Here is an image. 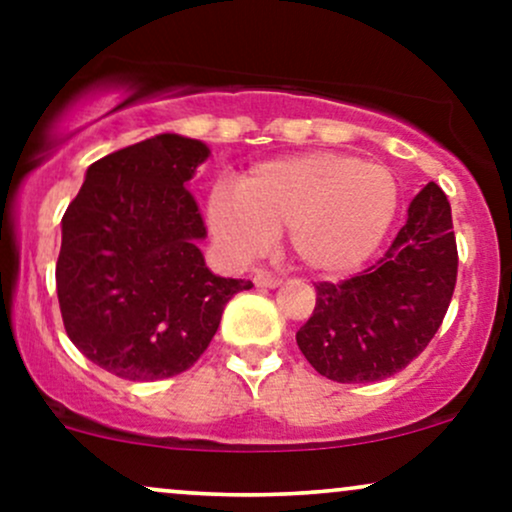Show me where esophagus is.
Wrapping results in <instances>:
<instances>
[{"label": "esophagus", "mask_w": 512, "mask_h": 512, "mask_svg": "<svg viewBox=\"0 0 512 512\" xmlns=\"http://www.w3.org/2000/svg\"><path fill=\"white\" fill-rule=\"evenodd\" d=\"M281 284V279L272 272H257L255 274V286H260V289H276V286Z\"/></svg>", "instance_id": "1"}]
</instances>
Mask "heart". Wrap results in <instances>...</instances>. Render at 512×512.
I'll return each instance as SVG.
<instances>
[{"label": "heart", "mask_w": 512, "mask_h": 512, "mask_svg": "<svg viewBox=\"0 0 512 512\" xmlns=\"http://www.w3.org/2000/svg\"><path fill=\"white\" fill-rule=\"evenodd\" d=\"M397 211V182L385 166L313 151L260 163L238 192L209 195L211 231L238 257H257L289 228L291 250L317 274H346L373 255Z\"/></svg>", "instance_id": "heart-1"}]
</instances>
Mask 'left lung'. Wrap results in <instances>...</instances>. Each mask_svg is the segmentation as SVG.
Returning a JSON list of instances; mask_svg holds the SVG:
<instances>
[{
  "instance_id": "8db88e82",
  "label": "left lung",
  "mask_w": 512,
  "mask_h": 512,
  "mask_svg": "<svg viewBox=\"0 0 512 512\" xmlns=\"http://www.w3.org/2000/svg\"><path fill=\"white\" fill-rule=\"evenodd\" d=\"M455 281L450 202L436 182H428L373 267L339 284H315V310L296 332L298 349L334 383L390 378L436 337Z\"/></svg>"
}]
</instances>
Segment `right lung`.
<instances>
[{
	"label": "right lung",
	"mask_w": 512,
	"mask_h": 512,
	"mask_svg": "<svg viewBox=\"0 0 512 512\" xmlns=\"http://www.w3.org/2000/svg\"><path fill=\"white\" fill-rule=\"evenodd\" d=\"M209 146L158 134L91 163L62 216L55 281L67 337L125 380L173 378L207 351L226 303L252 281L209 272L187 180Z\"/></svg>",
	"instance_id": "add662e5"
}]
</instances>
